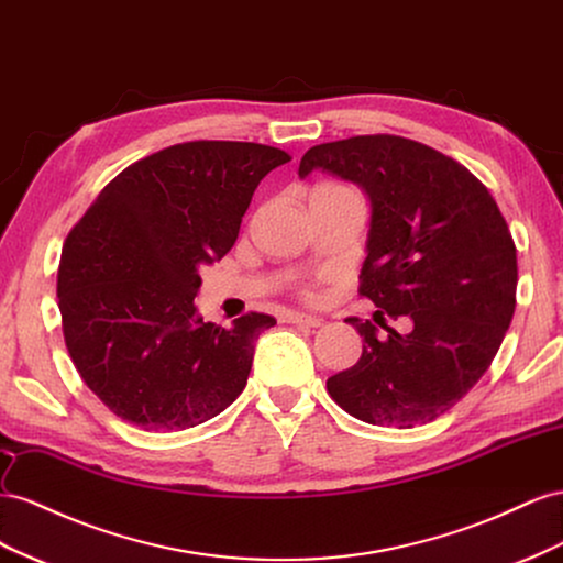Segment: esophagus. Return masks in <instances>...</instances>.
Here are the masks:
<instances>
[{
  "mask_svg": "<svg viewBox=\"0 0 563 563\" xmlns=\"http://www.w3.org/2000/svg\"><path fill=\"white\" fill-rule=\"evenodd\" d=\"M285 323H292V325H301V328H320L323 325V318H316V316H307V313H287Z\"/></svg>",
  "mask_w": 563,
  "mask_h": 563,
  "instance_id": "esophagus-1",
  "label": "esophagus"
}]
</instances>
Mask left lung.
Returning a JSON list of instances; mask_svg holds the SVG:
<instances>
[{"label":"left lung","mask_w":563,"mask_h":563,"mask_svg":"<svg viewBox=\"0 0 563 563\" xmlns=\"http://www.w3.org/2000/svg\"><path fill=\"white\" fill-rule=\"evenodd\" d=\"M313 169L367 192L358 292L412 320L408 334L389 328L377 340L371 320L346 318L363 353L328 379V391L367 424L437 420L488 371L517 307V247L500 207L453 157L394 134L320 143L303 153L299 176Z\"/></svg>","instance_id":"obj_1"}]
</instances>
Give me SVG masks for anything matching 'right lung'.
I'll return each mask as SVG.
<instances>
[{
    "label": "right lung",
    "mask_w": 563,
    "mask_h": 563,
    "mask_svg": "<svg viewBox=\"0 0 563 563\" xmlns=\"http://www.w3.org/2000/svg\"><path fill=\"white\" fill-rule=\"evenodd\" d=\"M285 163L262 143H176L120 172L68 233L63 336L79 377L124 422L188 429L245 389L256 336L276 318L252 311L221 328L192 299L200 266L233 247L256 186Z\"/></svg>",
    "instance_id": "1"
}]
</instances>
